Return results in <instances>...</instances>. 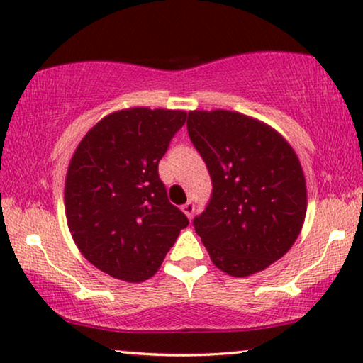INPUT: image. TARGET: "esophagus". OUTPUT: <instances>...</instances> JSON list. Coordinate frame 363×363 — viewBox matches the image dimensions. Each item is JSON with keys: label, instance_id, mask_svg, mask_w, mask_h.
I'll use <instances>...</instances> for the list:
<instances>
[{"label": "esophagus", "instance_id": "34e87169", "mask_svg": "<svg viewBox=\"0 0 363 363\" xmlns=\"http://www.w3.org/2000/svg\"><path fill=\"white\" fill-rule=\"evenodd\" d=\"M182 211L185 213V215L190 218H193V215H195V203H191V201H188V203H185V205L182 206Z\"/></svg>", "mask_w": 363, "mask_h": 363}]
</instances>
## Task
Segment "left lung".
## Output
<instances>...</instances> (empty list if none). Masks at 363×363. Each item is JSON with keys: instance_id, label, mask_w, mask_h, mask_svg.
<instances>
[{"instance_id": "8db88e82", "label": "left lung", "mask_w": 363, "mask_h": 363, "mask_svg": "<svg viewBox=\"0 0 363 363\" xmlns=\"http://www.w3.org/2000/svg\"><path fill=\"white\" fill-rule=\"evenodd\" d=\"M186 127L213 183L206 210L193 220L213 264L235 277L266 269L304 225L307 190L296 152L240 112L193 111Z\"/></svg>"}]
</instances>
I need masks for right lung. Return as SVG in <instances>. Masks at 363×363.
I'll list each match as a JSON object with an SVG mask.
<instances>
[{
	"mask_svg": "<svg viewBox=\"0 0 363 363\" xmlns=\"http://www.w3.org/2000/svg\"><path fill=\"white\" fill-rule=\"evenodd\" d=\"M185 121L183 111H117L86 133L71 158L69 231L84 257L116 279L152 277L190 223L158 177V162Z\"/></svg>",
	"mask_w": 363,
	"mask_h": 363,
	"instance_id": "obj_1",
	"label": "right lung"
}]
</instances>
